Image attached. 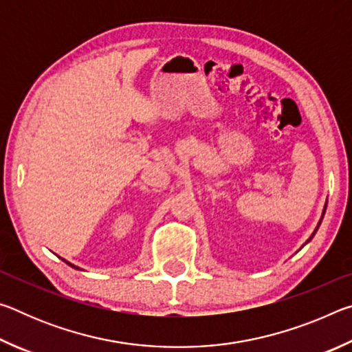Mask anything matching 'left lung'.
I'll use <instances>...</instances> for the list:
<instances>
[{
    "mask_svg": "<svg viewBox=\"0 0 352 352\" xmlns=\"http://www.w3.org/2000/svg\"><path fill=\"white\" fill-rule=\"evenodd\" d=\"M324 211H326V206H324ZM324 211H323V216H324ZM323 216H321V219H320V222H318V226H320V223H321V220H323ZM318 226H317V228H315V231H314V233H312V236H311V237H309V239H307V242H309V241H312V237L315 236V233H317ZM307 242H306V243H307Z\"/></svg>",
    "mask_w": 352,
    "mask_h": 352,
    "instance_id": "8db88e82",
    "label": "left lung"
}]
</instances>
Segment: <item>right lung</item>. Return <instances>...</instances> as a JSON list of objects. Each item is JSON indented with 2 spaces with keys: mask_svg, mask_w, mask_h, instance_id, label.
I'll return each mask as SVG.
<instances>
[{
  "mask_svg": "<svg viewBox=\"0 0 352 352\" xmlns=\"http://www.w3.org/2000/svg\"><path fill=\"white\" fill-rule=\"evenodd\" d=\"M65 261V259H63ZM65 262H67V264L68 265H71V267H74V269H77V270H79V267H76V265H73V264H71V262H68V261H65Z\"/></svg>",
  "mask_w": 352,
  "mask_h": 352,
  "instance_id": "obj_1",
  "label": "right lung"
}]
</instances>
